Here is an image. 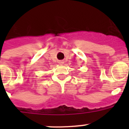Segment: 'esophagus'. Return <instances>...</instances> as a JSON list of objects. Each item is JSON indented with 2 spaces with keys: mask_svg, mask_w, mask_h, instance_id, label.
I'll list each match as a JSON object with an SVG mask.
<instances>
[{
  "mask_svg": "<svg viewBox=\"0 0 129 129\" xmlns=\"http://www.w3.org/2000/svg\"><path fill=\"white\" fill-rule=\"evenodd\" d=\"M63 63H64V61H59V64H62Z\"/></svg>",
  "mask_w": 129,
  "mask_h": 129,
  "instance_id": "34e87169",
  "label": "esophagus"
}]
</instances>
